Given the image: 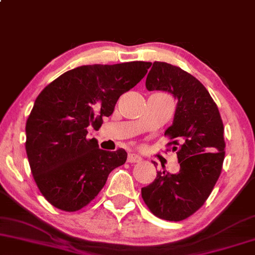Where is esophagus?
I'll list each match as a JSON object with an SVG mask.
<instances>
[{"label":"esophagus","instance_id":"34e87169","mask_svg":"<svg viewBox=\"0 0 255 255\" xmlns=\"http://www.w3.org/2000/svg\"><path fill=\"white\" fill-rule=\"evenodd\" d=\"M127 161L129 163H137V162L142 161V158H141V156H138L137 154H133V152H131V154L128 155Z\"/></svg>","mask_w":255,"mask_h":255}]
</instances>
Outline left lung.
I'll return each mask as SVG.
<instances>
[{"mask_svg": "<svg viewBox=\"0 0 255 255\" xmlns=\"http://www.w3.org/2000/svg\"><path fill=\"white\" fill-rule=\"evenodd\" d=\"M151 65L147 90L165 91L177 99L174 121L164 135L170 137L168 145L177 154L181 168L177 174L157 171L155 181L141 193L156 217L181 222L202 208L218 181L225 157L224 125L201 81L171 64Z\"/></svg>", "mask_w": 255, "mask_h": 255, "instance_id": "1", "label": "left lung"}]
</instances>
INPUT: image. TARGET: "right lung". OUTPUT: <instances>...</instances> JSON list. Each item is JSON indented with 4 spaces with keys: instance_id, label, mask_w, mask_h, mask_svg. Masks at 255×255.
Listing matches in <instances>:
<instances>
[{
    "instance_id": "1",
    "label": "right lung",
    "mask_w": 255,
    "mask_h": 255,
    "mask_svg": "<svg viewBox=\"0 0 255 255\" xmlns=\"http://www.w3.org/2000/svg\"><path fill=\"white\" fill-rule=\"evenodd\" d=\"M151 63L84 65L53 80L37 97L25 126V150L39 191L54 208L83 209L127 159L125 149L107 151L87 128H100L121 94L133 88Z\"/></svg>"
}]
</instances>
